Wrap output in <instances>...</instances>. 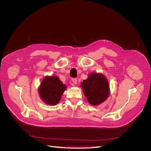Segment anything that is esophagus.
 <instances>
[{"instance_id":"34e87169","label":"esophagus","mask_w":151,"mask_h":151,"mask_svg":"<svg viewBox=\"0 0 151 151\" xmlns=\"http://www.w3.org/2000/svg\"><path fill=\"white\" fill-rule=\"evenodd\" d=\"M72 83H74V84L77 85V79H72Z\"/></svg>"}]
</instances>
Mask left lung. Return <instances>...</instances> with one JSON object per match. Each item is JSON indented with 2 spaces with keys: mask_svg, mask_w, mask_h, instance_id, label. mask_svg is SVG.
Instances as JSON below:
<instances>
[{
  "mask_svg": "<svg viewBox=\"0 0 151 151\" xmlns=\"http://www.w3.org/2000/svg\"><path fill=\"white\" fill-rule=\"evenodd\" d=\"M81 87L88 101L92 105L103 103L110 93L108 81L101 73H91L88 79L81 83Z\"/></svg>",
  "mask_w": 151,
  "mask_h": 151,
  "instance_id": "1",
  "label": "left lung"
}]
</instances>
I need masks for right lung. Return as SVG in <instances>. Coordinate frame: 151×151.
Listing matches in <instances>:
<instances>
[{
    "instance_id": "add662e5",
    "label": "right lung",
    "mask_w": 151,
    "mask_h": 151,
    "mask_svg": "<svg viewBox=\"0 0 151 151\" xmlns=\"http://www.w3.org/2000/svg\"><path fill=\"white\" fill-rule=\"evenodd\" d=\"M67 86L57 76H47L41 82L38 89L41 99L50 106L58 103Z\"/></svg>"
}]
</instances>
